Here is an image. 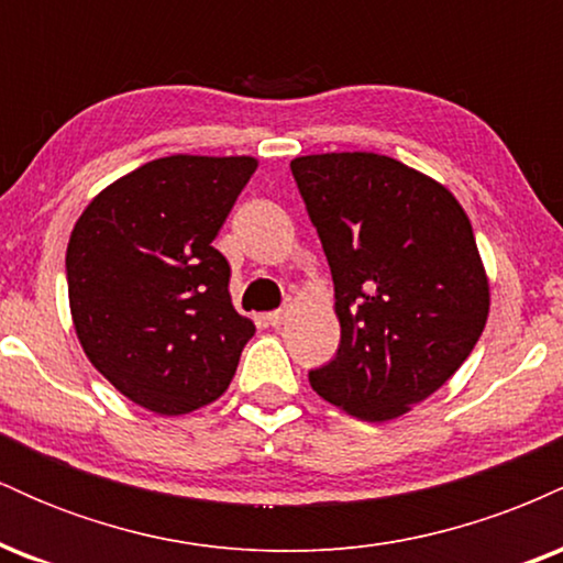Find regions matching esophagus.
I'll list each match as a JSON object with an SVG mask.
<instances>
[{
    "label": "esophagus",
    "instance_id": "esophagus-1",
    "mask_svg": "<svg viewBox=\"0 0 563 563\" xmlns=\"http://www.w3.org/2000/svg\"><path fill=\"white\" fill-rule=\"evenodd\" d=\"M290 312H294V303H286V307H280V309H277V312H269L267 314V322H269V325H283V322H286L288 318H290Z\"/></svg>",
    "mask_w": 563,
    "mask_h": 563
}]
</instances>
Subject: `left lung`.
Listing matches in <instances>:
<instances>
[{
  "mask_svg": "<svg viewBox=\"0 0 563 563\" xmlns=\"http://www.w3.org/2000/svg\"><path fill=\"white\" fill-rule=\"evenodd\" d=\"M335 288L341 344L309 373L325 402L386 423L423 402L476 346L489 277L457 198L380 153L290 161Z\"/></svg>",
  "mask_w": 563,
  "mask_h": 563,
  "instance_id": "obj_1",
  "label": "left lung"
}]
</instances>
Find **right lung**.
<instances>
[{
  "label": "right lung",
  "mask_w": 563,
  "mask_h": 563,
  "mask_svg": "<svg viewBox=\"0 0 563 563\" xmlns=\"http://www.w3.org/2000/svg\"><path fill=\"white\" fill-rule=\"evenodd\" d=\"M256 166L190 153L147 161L97 192L70 230L68 303L84 354L156 416L222 397L256 333L211 245Z\"/></svg>",
  "instance_id": "right-lung-1"
}]
</instances>
